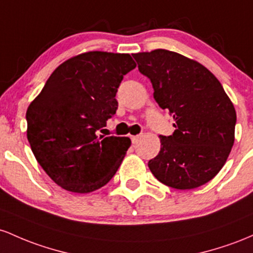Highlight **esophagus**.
I'll use <instances>...</instances> for the list:
<instances>
[{
  "instance_id": "esophagus-1",
  "label": "esophagus",
  "mask_w": 253,
  "mask_h": 253,
  "mask_svg": "<svg viewBox=\"0 0 253 253\" xmlns=\"http://www.w3.org/2000/svg\"><path fill=\"white\" fill-rule=\"evenodd\" d=\"M140 138H141V135H136V136H132V137H131V141H132V143L136 144V143H137L138 141H140Z\"/></svg>"
}]
</instances>
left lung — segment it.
Instances as JSON below:
<instances>
[{
    "label": "left lung",
    "mask_w": 253,
    "mask_h": 253,
    "mask_svg": "<svg viewBox=\"0 0 253 253\" xmlns=\"http://www.w3.org/2000/svg\"><path fill=\"white\" fill-rule=\"evenodd\" d=\"M149 79L154 99L173 115L171 136H160L148 167L159 181L178 190L208 183L225 165L234 143L237 113L222 84L204 65L173 51L132 53Z\"/></svg>",
    "instance_id": "left-lung-1"
}]
</instances>
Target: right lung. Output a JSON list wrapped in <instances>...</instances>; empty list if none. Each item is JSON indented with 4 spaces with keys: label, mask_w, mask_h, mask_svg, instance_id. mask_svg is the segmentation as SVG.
Here are the masks:
<instances>
[{
    "label": "right lung",
    "mask_w": 253,
    "mask_h": 253,
    "mask_svg": "<svg viewBox=\"0 0 253 253\" xmlns=\"http://www.w3.org/2000/svg\"><path fill=\"white\" fill-rule=\"evenodd\" d=\"M135 67L129 53H80L56 68L28 106L31 149L62 189L88 194L117 172L131 141L98 136V130L116 113L119 84Z\"/></svg>",
    "instance_id": "right-lung-1"
}]
</instances>
